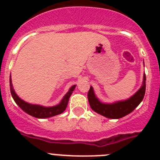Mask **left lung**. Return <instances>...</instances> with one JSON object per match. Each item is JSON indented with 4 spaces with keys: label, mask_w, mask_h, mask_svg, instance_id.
<instances>
[{
    "label": "left lung",
    "mask_w": 160,
    "mask_h": 160,
    "mask_svg": "<svg viewBox=\"0 0 160 160\" xmlns=\"http://www.w3.org/2000/svg\"><path fill=\"white\" fill-rule=\"evenodd\" d=\"M145 74L144 75V82L141 88L134 94L131 98L124 101H119L114 104H103L95 97L93 88L90 86L88 92V100L90 103V108L98 114L109 119H120L131 113L144 99L146 89L145 84Z\"/></svg>",
    "instance_id": "left-lung-1"
}]
</instances>
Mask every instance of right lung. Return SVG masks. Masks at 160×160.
<instances>
[{
  "mask_svg": "<svg viewBox=\"0 0 160 160\" xmlns=\"http://www.w3.org/2000/svg\"><path fill=\"white\" fill-rule=\"evenodd\" d=\"M10 88H11V95H12L15 102L17 104V105L22 110H24L26 113H27V114L31 115V116L39 118V119H44V118H50V117L55 116V115L61 114L62 112L65 111V109L67 107L68 101H69L70 95H71L72 92L75 90V85H73L72 87L70 88V90L64 96V98L61 100V102L59 105L53 107H43L41 106V105H31V104L25 102L24 100H21V98H19L16 94V92H15L13 86H12V84H11V78H10Z\"/></svg>",
  "mask_w": 160,
  "mask_h": 160,
  "instance_id": "add662e5",
  "label": "right lung"
}]
</instances>
